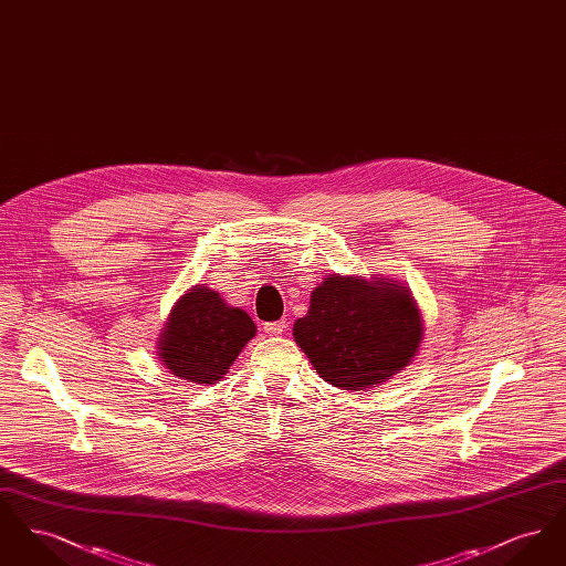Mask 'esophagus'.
<instances>
[{
    "label": "esophagus",
    "mask_w": 566,
    "mask_h": 566,
    "mask_svg": "<svg viewBox=\"0 0 566 566\" xmlns=\"http://www.w3.org/2000/svg\"><path fill=\"white\" fill-rule=\"evenodd\" d=\"M286 331V323L284 321H275V323L265 324V333L271 335V337H277V335H282Z\"/></svg>",
    "instance_id": "obj_1"
}]
</instances>
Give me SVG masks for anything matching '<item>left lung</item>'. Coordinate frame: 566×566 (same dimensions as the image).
<instances>
[{
  "instance_id": "8db88e82",
  "label": "left lung",
  "mask_w": 566,
  "mask_h": 566,
  "mask_svg": "<svg viewBox=\"0 0 566 566\" xmlns=\"http://www.w3.org/2000/svg\"><path fill=\"white\" fill-rule=\"evenodd\" d=\"M293 335L324 381L354 392L381 386L411 365L424 321L403 282L333 273L312 291Z\"/></svg>"
}]
</instances>
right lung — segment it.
<instances>
[{"instance_id":"obj_1","label":"right lung","mask_w":566,"mask_h":566,"mask_svg":"<svg viewBox=\"0 0 566 566\" xmlns=\"http://www.w3.org/2000/svg\"><path fill=\"white\" fill-rule=\"evenodd\" d=\"M256 324L222 295L195 284L180 296L163 324L157 354L171 376L192 384H216L229 374L250 339Z\"/></svg>"}]
</instances>
